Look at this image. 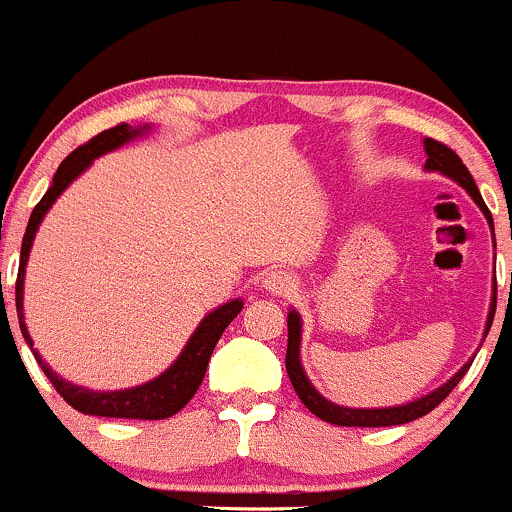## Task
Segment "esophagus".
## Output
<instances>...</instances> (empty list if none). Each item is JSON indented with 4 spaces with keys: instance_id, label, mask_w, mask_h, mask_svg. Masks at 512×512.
<instances>
[{
    "instance_id": "1",
    "label": "esophagus",
    "mask_w": 512,
    "mask_h": 512,
    "mask_svg": "<svg viewBox=\"0 0 512 512\" xmlns=\"http://www.w3.org/2000/svg\"><path fill=\"white\" fill-rule=\"evenodd\" d=\"M264 289H269L272 293H276V296H289V293L296 289V284H293V276L289 272H269L267 276H264Z\"/></svg>"
}]
</instances>
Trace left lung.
Wrapping results in <instances>:
<instances>
[{
	"label": "left lung",
	"mask_w": 512,
	"mask_h": 512,
	"mask_svg": "<svg viewBox=\"0 0 512 512\" xmlns=\"http://www.w3.org/2000/svg\"><path fill=\"white\" fill-rule=\"evenodd\" d=\"M424 151H426V166H424L426 173L445 175V178L455 180L457 185L462 187V190H467V195L472 197L474 202H477V207L481 209V214L486 216V221H489V226L493 231L491 211L486 209L484 199H481V195H479L477 182L472 180V173H469L467 166H464V163L460 161V156H457L452 149H448L445 144L436 142V139H424ZM493 313H496V296H493L491 308H489V317H486L484 337H486V332H489V327L493 322ZM286 322H289L286 373H289L293 390H296V395L301 397V402L310 411H313L317 419L327 421V424H334V426H368V428H373V426L409 424V421L419 419V416H426L428 411L436 409L438 404L450 395L452 387H455L464 378V373H467L469 366H472V361H467L460 370H457L455 375H452L448 383L436 387V390L428 392V395H424V397L414 399V402L397 404V407H380V409L378 407H375V409L342 407V404H334L327 397H322L320 392L315 390V385L308 380V375H305L303 363H301V332H303L301 315H298L296 310H291L289 320H286Z\"/></svg>",
	"instance_id": "left-lung-1"
}]
</instances>
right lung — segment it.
Returning a JSON list of instances; mask_svg holds the SVG:
<instances>
[{"label":"right lung","instance_id":"obj_1","mask_svg":"<svg viewBox=\"0 0 512 512\" xmlns=\"http://www.w3.org/2000/svg\"><path fill=\"white\" fill-rule=\"evenodd\" d=\"M151 132V125H139L129 127L122 122L113 129H105V132L96 134L91 142L72 151L57 168L55 178H52L50 190L45 192L43 199L35 204L31 219H28L26 236L21 243V264H19V276H16V315H19V325L28 346H33L31 334H28L26 320H23V276H26V264L28 255H31L35 233H38L40 223H43L45 214H48L52 204L57 202V197L67 190L72 182L79 178L84 170L96 161L98 156L110 154V151L120 149L134 139L144 137ZM243 310V301L233 298V301L219 305V308L211 310L209 315H204V320L199 322L197 330L192 332V337L187 339L185 349L180 351V356L170 363V368L163 370L161 375L149 383L127 387V390H88V387L74 385L69 380L60 378V375L52 370L48 363L43 361V356L33 349V356L38 358V363L43 366V373L48 375L50 383L55 385V390L64 397V402L72 404L76 411L91 416H110V419H168V416L178 414V411L195 397V392L202 385L204 373H207L211 351H214L216 342L221 339L223 330L231 325V320Z\"/></svg>","mask_w":512,"mask_h":512}]
</instances>
